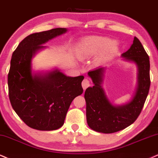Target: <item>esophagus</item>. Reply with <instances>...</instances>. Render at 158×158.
I'll use <instances>...</instances> for the list:
<instances>
[{"instance_id":"obj_1","label":"esophagus","mask_w":158,"mask_h":158,"mask_svg":"<svg viewBox=\"0 0 158 158\" xmlns=\"http://www.w3.org/2000/svg\"><path fill=\"white\" fill-rule=\"evenodd\" d=\"M89 85H90V82H89V80L88 79H84V80H83V82H82V87H83V89L85 90V89L88 88Z\"/></svg>"}]
</instances>
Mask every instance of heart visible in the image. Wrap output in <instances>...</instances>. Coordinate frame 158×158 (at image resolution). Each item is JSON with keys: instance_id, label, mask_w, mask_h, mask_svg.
I'll list each match as a JSON object with an SVG mask.
<instances>
[{"instance_id": "obj_1", "label": "heart", "mask_w": 158, "mask_h": 158, "mask_svg": "<svg viewBox=\"0 0 158 158\" xmlns=\"http://www.w3.org/2000/svg\"><path fill=\"white\" fill-rule=\"evenodd\" d=\"M118 42L109 40L105 36H89L81 41L79 45V53L81 57L86 58L97 55L100 52L99 61L108 59L117 51Z\"/></svg>"}]
</instances>
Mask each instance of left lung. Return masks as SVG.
I'll return each instance as SVG.
<instances>
[{
    "label": "left lung",
    "instance_id": "left-lung-1",
    "mask_svg": "<svg viewBox=\"0 0 158 158\" xmlns=\"http://www.w3.org/2000/svg\"><path fill=\"white\" fill-rule=\"evenodd\" d=\"M124 61L135 64L138 69L137 85L133 96L125 104L116 106L109 100L102 88L106 67H98L88 73L94 85L85 91L86 119L94 131L113 133L133 123L141 114L150 87L149 58L139 39L134 37L127 51L122 54Z\"/></svg>",
    "mask_w": 158,
    "mask_h": 158
}]
</instances>
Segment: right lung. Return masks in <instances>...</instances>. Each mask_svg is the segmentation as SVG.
Returning <instances> with one entry per match:
<instances>
[{
	"label": "right lung",
	"mask_w": 158,
	"mask_h": 158,
	"mask_svg": "<svg viewBox=\"0 0 158 158\" xmlns=\"http://www.w3.org/2000/svg\"><path fill=\"white\" fill-rule=\"evenodd\" d=\"M67 31V28H57L29 35L11 56L9 100L19 117L33 129L50 131L63 126L72 102L83 91V75L69 77L58 69L47 73L32 69V58L46 48L42 44Z\"/></svg>",
	"instance_id": "obj_1"
}]
</instances>
